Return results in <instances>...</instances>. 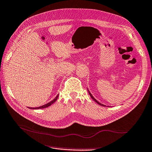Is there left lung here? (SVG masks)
<instances>
[{
	"label": "left lung",
	"mask_w": 152,
	"mask_h": 152,
	"mask_svg": "<svg viewBox=\"0 0 152 152\" xmlns=\"http://www.w3.org/2000/svg\"><path fill=\"white\" fill-rule=\"evenodd\" d=\"M89 95H90V96H91V98H93V100H94V101H95V102H96V103H97V104H99V105H102V106H105V105H104V104H101V103H100V102H98V101H97V100H96V99H95V98H94V97H93V95H92V94H91V93H90V92H89Z\"/></svg>",
	"instance_id": "8db88e82"
}]
</instances>
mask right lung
I'll use <instances>...</instances> for the list:
<instances>
[{"label": "right lung", "instance_id": "right-lung-1", "mask_svg": "<svg viewBox=\"0 0 152 152\" xmlns=\"http://www.w3.org/2000/svg\"><path fill=\"white\" fill-rule=\"evenodd\" d=\"M58 96H59V94H58L57 96H56V97L54 98V100H52L51 102H48V104H45V105H42V106H40V107H33V108H30V109H43V108H45V107H49L50 106V105H51L52 104H54V102L57 100V99H58Z\"/></svg>", "mask_w": 152, "mask_h": 152}]
</instances>
